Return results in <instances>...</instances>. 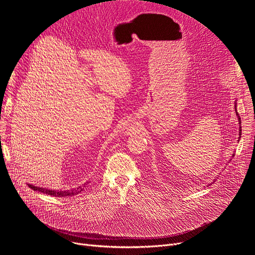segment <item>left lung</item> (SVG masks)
<instances>
[{
  "label": "left lung",
  "instance_id": "8db88e82",
  "mask_svg": "<svg viewBox=\"0 0 255 255\" xmlns=\"http://www.w3.org/2000/svg\"><path fill=\"white\" fill-rule=\"evenodd\" d=\"M236 102H235V111H236V115H237V117H238V121H239V124H241V120H240V116H239V114L237 113V110H236ZM240 137H241V126L239 125V137H238V139H240ZM239 141V140H238ZM234 156V153H233V155H232V157ZM215 181V180H214ZM214 181H213V183H214Z\"/></svg>",
  "mask_w": 255,
  "mask_h": 255
}]
</instances>
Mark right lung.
Masks as SVG:
<instances>
[{
    "mask_svg": "<svg viewBox=\"0 0 255 255\" xmlns=\"http://www.w3.org/2000/svg\"><path fill=\"white\" fill-rule=\"evenodd\" d=\"M30 189H32L33 191H37L46 195H50L53 197H70V196H74V195H78L83 191V187H78L75 188L72 190H64V191H56V190H49L46 188H39V187H36L33 185H28Z\"/></svg>",
    "mask_w": 255,
    "mask_h": 255,
    "instance_id": "obj_1",
    "label": "right lung"
}]
</instances>
